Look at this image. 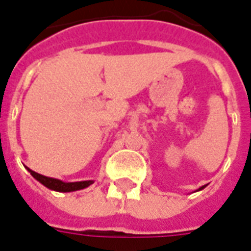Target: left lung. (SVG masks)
<instances>
[{
  "instance_id": "8db88e82",
  "label": "left lung",
  "mask_w": 251,
  "mask_h": 251,
  "mask_svg": "<svg viewBox=\"0 0 251 251\" xmlns=\"http://www.w3.org/2000/svg\"><path fill=\"white\" fill-rule=\"evenodd\" d=\"M201 188H204V186H203V187H200V190H201Z\"/></svg>"
}]
</instances>
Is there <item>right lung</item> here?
<instances>
[{
	"instance_id": "obj_1",
	"label": "right lung",
	"mask_w": 251,
	"mask_h": 251,
	"mask_svg": "<svg viewBox=\"0 0 251 251\" xmlns=\"http://www.w3.org/2000/svg\"><path fill=\"white\" fill-rule=\"evenodd\" d=\"M28 172L31 173V176H34L35 179H38L42 184H44L46 187L51 188V190H55V191L60 192H71L75 191V190H82V188L87 187L93 183V180H83V182H72V183H65L63 180L55 179V178H48V176H44L42 174H38V173L32 172L31 169H27Z\"/></svg>"
}]
</instances>
